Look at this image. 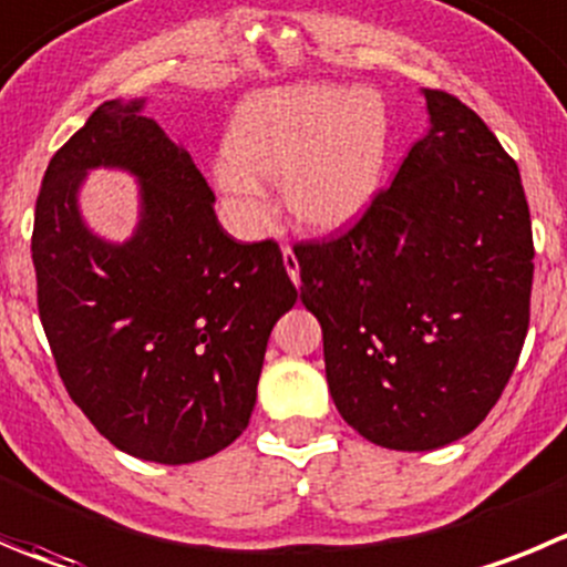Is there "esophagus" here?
Wrapping results in <instances>:
<instances>
[{
  "mask_svg": "<svg viewBox=\"0 0 567 567\" xmlns=\"http://www.w3.org/2000/svg\"><path fill=\"white\" fill-rule=\"evenodd\" d=\"M284 267H287L289 278H292V284L298 287L300 284V264H298V256L292 252V247H284Z\"/></svg>",
  "mask_w": 567,
  "mask_h": 567,
  "instance_id": "obj_1",
  "label": "esophagus"
}]
</instances>
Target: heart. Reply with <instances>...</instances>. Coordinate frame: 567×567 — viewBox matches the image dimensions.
Returning <instances> with one entry per match:
<instances>
[{"instance_id": "1", "label": "heart", "mask_w": 567, "mask_h": 567, "mask_svg": "<svg viewBox=\"0 0 567 567\" xmlns=\"http://www.w3.org/2000/svg\"><path fill=\"white\" fill-rule=\"evenodd\" d=\"M390 113L370 89L280 85L239 105L212 175L241 230L264 236L275 212L264 183H280L295 223L339 230L368 212L384 181Z\"/></svg>"}]
</instances>
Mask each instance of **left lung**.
I'll return each mask as SVG.
<instances>
[{
	"label": "left lung",
	"instance_id": "1",
	"mask_svg": "<svg viewBox=\"0 0 567 567\" xmlns=\"http://www.w3.org/2000/svg\"><path fill=\"white\" fill-rule=\"evenodd\" d=\"M429 133L359 223L300 241V300L322 326L344 423L392 451L471 434L529 331V203L478 113L423 89Z\"/></svg>",
	"mask_w": 567,
	"mask_h": 567
}]
</instances>
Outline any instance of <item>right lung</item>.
Listing matches in <instances>:
<instances>
[{
  "mask_svg": "<svg viewBox=\"0 0 567 567\" xmlns=\"http://www.w3.org/2000/svg\"><path fill=\"white\" fill-rule=\"evenodd\" d=\"M100 165L140 181V225L122 246L79 214V186ZM32 264L58 373L118 451L188 465L247 429L269 331L298 289L272 239L223 230L206 177L144 100L102 102L52 155Z\"/></svg>",
  "mask_w": 567,
  "mask_h": 567,
  "instance_id": "right-lung-1",
  "label": "right lung"
}]
</instances>
